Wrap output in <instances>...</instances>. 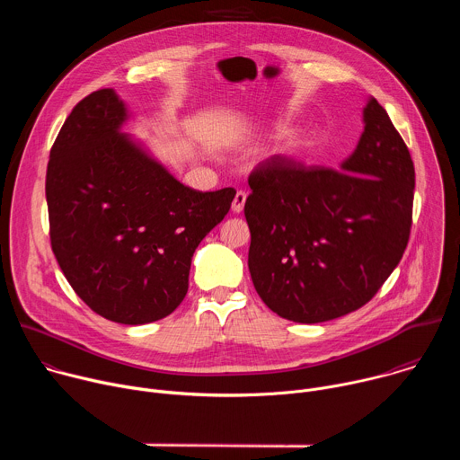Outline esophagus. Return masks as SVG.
I'll list each match as a JSON object with an SVG mask.
<instances>
[{"label":"esophagus","mask_w":460,"mask_h":460,"mask_svg":"<svg viewBox=\"0 0 460 460\" xmlns=\"http://www.w3.org/2000/svg\"><path fill=\"white\" fill-rule=\"evenodd\" d=\"M245 199H247V194H245V192H242V190H238V192L234 194V200H233V206H231L233 213L240 215V213L243 211V206H245Z\"/></svg>","instance_id":"obj_1"}]
</instances>
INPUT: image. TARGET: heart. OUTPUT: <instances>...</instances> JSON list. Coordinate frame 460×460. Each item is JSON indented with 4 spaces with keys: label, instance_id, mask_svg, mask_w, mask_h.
<instances>
[{
    "label": "heart",
    "instance_id": "1",
    "mask_svg": "<svg viewBox=\"0 0 460 460\" xmlns=\"http://www.w3.org/2000/svg\"><path fill=\"white\" fill-rule=\"evenodd\" d=\"M322 142V133L318 128H305L302 133L295 135V137H288L279 140L275 146H271V149L268 151L270 158H293L298 156L304 151L313 149L314 146H318Z\"/></svg>",
    "mask_w": 460,
    "mask_h": 460
}]
</instances>
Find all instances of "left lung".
<instances>
[{"mask_svg":"<svg viewBox=\"0 0 460 460\" xmlns=\"http://www.w3.org/2000/svg\"><path fill=\"white\" fill-rule=\"evenodd\" d=\"M362 121L339 171L270 158L249 176L247 266L260 298L282 318L318 323L357 311L404 254L415 167L375 98Z\"/></svg>","mask_w":460,"mask_h":460,"instance_id":"left-lung-1","label":"left lung"}]
</instances>
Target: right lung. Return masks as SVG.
Segmentation results:
<instances>
[{"mask_svg": "<svg viewBox=\"0 0 460 460\" xmlns=\"http://www.w3.org/2000/svg\"><path fill=\"white\" fill-rule=\"evenodd\" d=\"M128 116L114 89L84 98L50 149L45 194L52 251L76 295L107 320L140 325L181 304L192 254L236 190L178 181L121 133Z\"/></svg>", "mask_w": 460, "mask_h": 460, "instance_id": "right-lung-1", "label": "right lung"}]
</instances>
